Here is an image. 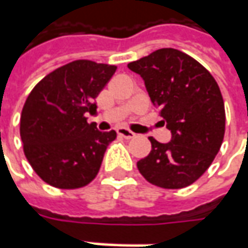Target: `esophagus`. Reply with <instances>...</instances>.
<instances>
[{"label":"esophagus","mask_w":248,"mask_h":248,"mask_svg":"<svg viewBox=\"0 0 248 248\" xmlns=\"http://www.w3.org/2000/svg\"><path fill=\"white\" fill-rule=\"evenodd\" d=\"M116 133L119 134V136H122V137H124V139H133L136 134L133 132H130L129 129H126V127H118L116 129Z\"/></svg>","instance_id":"1"}]
</instances>
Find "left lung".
Instances as JSON below:
<instances>
[{"instance_id":"obj_1","label":"left lung","mask_w":248,"mask_h":248,"mask_svg":"<svg viewBox=\"0 0 248 248\" xmlns=\"http://www.w3.org/2000/svg\"><path fill=\"white\" fill-rule=\"evenodd\" d=\"M139 74L171 140L148 137L152 150L137 162L148 183L178 189L195 183L211 165L225 133V107L213 75L191 56L163 47L127 64Z\"/></svg>"}]
</instances>
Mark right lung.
<instances>
[{
  "mask_svg": "<svg viewBox=\"0 0 248 248\" xmlns=\"http://www.w3.org/2000/svg\"><path fill=\"white\" fill-rule=\"evenodd\" d=\"M115 70L75 60L47 74L31 90L20 116V137L31 167L49 185L75 189L97 175L116 133L100 132L85 114L96 112L94 98Z\"/></svg>",
  "mask_w": 248,
  "mask_h": 248,
  "instance_id": "1",
  "label": "right lung"
}]
</instances>
